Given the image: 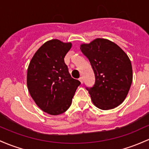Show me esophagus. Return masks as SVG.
Returning <instances> with one entry per match:
<instances>
[{
  "label": "esophagus",
  "instance_id": "1",
  "mask_svg": "<svg viewBox=\"0 0 149 149\" xmlns=\"http://www.w3.org/2000/svg\"><path fill=\"white\" fill-rule=\"evenodd\" d=\"M79 81H80V82H81V84H83V77H80V78H79Z\"/></svg>",
  "mask_w": 149,
  "mask_h": 149
}]
</instances>
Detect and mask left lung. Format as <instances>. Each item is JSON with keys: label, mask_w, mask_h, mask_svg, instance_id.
Listing matches in <instances>:
<instances>
[{"label": "left lung", "mask_w": 149, "mask_h": 149, "mask_svg": "<svg viewBox=\"0 0 149 149\" xmlns=\"http://www.w3.org/2000/svg\"><path fill=\"white\" fill-rule=\"evenodd\" d=\"M80 49L95 76L94 86L87 88L93 104L102 110L117 107L127 97L133 79L129 56L117 44L103 38L81 44Z\"/></svg>", "instance_id": "1"}]
</instances>
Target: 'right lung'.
I'll return each instance as SVG.
<instances>
[{"label": "right lung", "instance_id": "right-lung-1", "mask_svg": "<svg viewBox=\"0 0 149 149\" xmlns=\"http://www.w3.org/2000/svg\"><path fill=\"white\" fill-rule=\"evenodd\" d=\"M71 47V42L47 41L35 52L27 68L29 94L36 104L51 115H58L69 108L81 84L71 78L64 62Z\"/></svg>", "mask_w": 149, "mask_h": 149}]
</instances>
